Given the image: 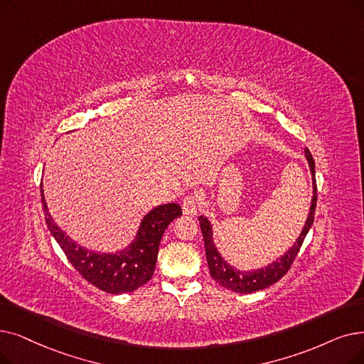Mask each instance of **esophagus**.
<instances>
[{"label":"esophagus","mask_w":364,"mask_h":364,"mask_svg":"<svg viewBox=\"0 0 364 364\" xmlns=\"http://www.w3.org/2000/svg\"><path fill=\"white\" fill-rule=\"evenodd\" d=\"M198 207H199V199H198L196 195H188L181 202L183 213L187 214V215H196Z\"/></svg>","instance_id":"esophagus-1"}]
</instances>
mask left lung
<instances>
[{
  "mask_svg": "<svg viewBox=\"0 0 364 364\" xmlns=\"http://www.w3.org/2000/svg\"><path fill=\"white\" fill-rule=\"evenodd\" d=\"M305 156L309 162V168L312 172V180H314V196H312V205L311 210L306 218L305 228L297 238L296 244L284 255L279 260L271 263L269 266L262 267V269L252 271V272H241L233 269L232 266H229L221 256L218 255V251L214 245L213 241V230L210 221L205 217H199V225L203 236V244H205V256H207L208 267H210V274L215 282H218L220 286H223L225 289H229L236 293H252V291H259L266 287L272 286L277 281H279L284 275L289 272L297 252L302 247L305 236L308 235L312 223H314V214H315V207H317V183H315V164H314V157L308 149H305Z\"/></svg>",
  "mask_w": 364,
  "mask_h": 364,
  "instance_id": "1",
  "label": "left lung"
}]
</instances>
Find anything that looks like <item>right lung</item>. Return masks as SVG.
<instances>
[{"label":"right lung","mask_w":364,"mask_h":364,"mask_svg":"<svg viewBox=\"0 0 364 364\" xmlns=\"http://www.w3.org/2000/svg\"><path fill=\"white\" fill-rule=\"evenodd\" d=\"M40 192L47 228L74 269L92 286L109 294L134 291L151 279L162 235L171 221L183 214L178 203L161 205L141 221L136 238L131 247L116 255H101L78 247L53 223L47 213L41 187Z\"/></svg>","instance_id":"add662e5"}]
</instances>
